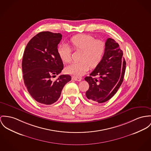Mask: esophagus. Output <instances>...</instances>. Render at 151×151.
Here are the masks:
<instances>
[{"mask_svg": "<svg viewBox=\"0 0 151 151\" xmlns=\"http://www.w3.org/2000/svg\"><path fill=\"white\" fill-rule=\"evenodd\" d=\"M72 79L75 81H81V78H78V77H73Z\"/></svg>", "mask_w": 151, "mask_h": 151, "instance_id": "34e87169", "label": "esophagus"}]
</instances>
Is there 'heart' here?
<instances>
[{
	"mask_svg": "<svg viewBox=\"0 0 151 151\" xmlns=\"http://www.w3.org/2000/svg\"><path fill=\"white\" fill-rule=\"evenodd\" d=\"M70 44L75 50H82L80 62L74 63L65 68L67 73L81 76L90 68H95L102 61L106 50L104 42L91 35H78L72 37ZM58 56L63 62L70 63L72 60V50L68 45L61 44L58 48Z\"/></svg>",
	"mask_w": 151,
	"mask_h": 151,
	"instance_id": "b5f03b06",
	"label": "heart"
}]
</instances>
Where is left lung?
Wrapping results in <instances>:
<instances>
[{"mask_svg": "<svg viewBox=\"0 0 151 151\" xmlns=\"http://www.w3.org/2000/svg\"><path fill=\"white\" fill-rule=\"evenodd\" d=\"M101 63L84 79L89 84L86 97L91 101L104 103L117 92L124 80L126 61L119 44L109 38ZM97 76L98 78H95Z\"/></svg>", "mask_w": 151, "mask_h": 151, "instance_id": "1", "label": "left lung"}]
</instances>
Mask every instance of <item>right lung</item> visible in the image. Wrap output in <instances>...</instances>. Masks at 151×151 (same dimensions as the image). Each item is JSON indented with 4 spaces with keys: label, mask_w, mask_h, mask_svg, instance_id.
<instances>
[{
    "label": "right lung",
    "mask_w": 151,
    "mask_h": 151,
    "mask_svg": "<svg viewBox=\"0 0 151 151\" xmlns=\"http://www.w3.org/2000/svg\"><path fill=\"white\" fill-rule=\"evenodd\" d=\"M60 33L42 32L27 44L22 62L24 83L33 98L42 104L56 102L64 86L70 81L69 75H59L63 63L58 53ZM58 76L55 81L51 78Z\"/></svg>",
    "instance_id": "1"
}]
</instances>
